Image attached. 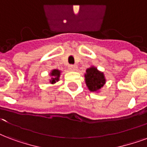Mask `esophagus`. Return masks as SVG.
Returning a JSON list of instances; mask_svg holds the SVG:
<instances>
[{"mask_svg":"<svg viewBox=\"0 0 147 147\" xmlns=\"http://www.w3.org/2000/svg\"><path fill=\"white\" fill-rule=\"evenodd\" d=\"M69 69L70 71H76L77 70V65H69Z\"/></svg>","mask_w":147,"mask_h":147,"instance_id":"1","label":"esophagus"}]
</instances>
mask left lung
Wrapping results in <instances>:
<instances>
[{"instance_id": "8db88e82", "label": "left lung", "mask_w": 147, "mask_h": 147, "mask_svg": "<svg viewBox=\"0 0 147 147\" xmlns=\"http://www.w3.org/2000/svg\"><path fill=\"white\" fill-rule=\"evenodd\" d=\"M85 82L87 88L92 92H100L104 85L106 84V79L102 71H99L96 67L92 65L86 70Z\"/></svg>"}]
</instances>
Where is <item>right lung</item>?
<instances>
[{"label": "right lung", "instance_id": "add662e5", "mask_svg": "<svg viewBox=\"0 0 147 147\" xmlns=\"http://www.w3.org/2000/svg\"><path fill=\"white\" fill-rule=\"evenodd\" d=\"M61 70H59V69H52L51 71H50V74L49 76L51 78H49V83L51 84V85H54L55 84L56 82H58L59 81V78L61 76Z\"/></svg>", "mask_w": 147, "mask_h": 147}]
</instances>
